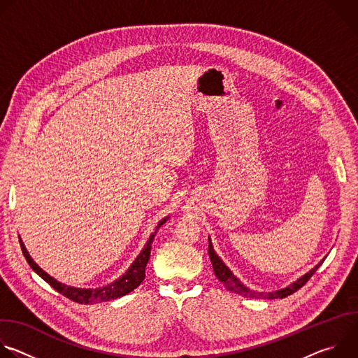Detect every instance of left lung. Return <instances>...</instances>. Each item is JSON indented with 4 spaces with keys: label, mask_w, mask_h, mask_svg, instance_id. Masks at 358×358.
<instances>
[{
    "label": "left lung",
    "mask_w": 358,
    "mask_h": 358,
    "mask_svg": "<svg viewBox=\"0 0 358 358\" xmlns=\"http://www.w3.org/2000/svg\"><path fill=\"white\" fill-rule=\"evenodd\" d=\"M208 255H210V259L213 262V268H214V273L215 276L224 283V286L231 290V292H235L241 296H245V297H250V299H283V297H287L290 296L292 293L297 292L300 287H303L306 283L309 282V279L315 275V272L317 271V268L322 265V262L313 268L310 272L306 273L304 276H301L300 279H297L294 283H292L290 286L285 287V289H280V290H276V292H271V293H264V292H255V290H250L248 289L246 286H243L239 279L236 276H234V273L227 268V265L218 258V255L215 253L211 242L208 245Z\"/></svg>",
    "instance_id": "obj_1"
}]
</instances>
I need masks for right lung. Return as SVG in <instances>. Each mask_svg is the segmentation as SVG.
Segmentation results:
<instances>
[{"label": "right lung", "mask_w": 358, "mask_h": 358, "mask_svg": "<svg viewBox=\"0 0 358 358\" xmlns=\"http://www.w3.org/2000/svg\"><path fill=\"white\" fill-rule=\"evenodd\" d=\"M166 222V220H163L160 225H163ZM155 239V234L150 236V239L147 241V245L144 246V249L141 250V253L137 257V259L133 262V265L130 266V269L116 282L100 287V289H76V287H71L66 286L64 283L57 282L54 278H50L48 273H45L28 255L22 241L20 239V245L22 248V253L27 259V262L29 264V266L50 286H52L55 290H58L61 294H64L65 297L71 299L72 301L80 303V304H93V303H101V301H109L117 297H122L130 292H133L137 286H140V283L144 280L145 276V266L147 262L150 259V250H151V242Z\"/></svg>", "instance_id": "1"}]
</instances>
